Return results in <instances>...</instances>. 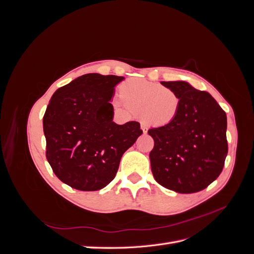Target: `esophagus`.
Returning a JSON list of instances; mask_svg holds the SVG:
<instances>
[{"label":"esophagus","mask_w":254,"mask_h":254,"mask_svg":"<svg viewBox=\"0 0 254 254\" xmlns=\"http://www.w3.org/2000/svg\"><path fill=\"white\" fill-rule=\"evenodd\" d=\"M141 128H142V130H143V132H144V133L147 132L148 128H147V126H146L145 124H143V123H142V124H141Z\"/></svg>","instance_id":"esophagus-1"}]
</instances>
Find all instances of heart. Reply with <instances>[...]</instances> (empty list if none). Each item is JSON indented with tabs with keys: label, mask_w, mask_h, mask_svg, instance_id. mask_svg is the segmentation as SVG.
<instances>
[{
	"label": "heart",
	"mask_w": 254,
	"mask_h": 254,
	"mask_svg": "<svg viewBox=\"0 0 254 254\" xmlns=\"http://www.w3.org/2000/svg\"><path fill=\"white\" fill-rule=\"evenodd\" d=\"M113 105L120 109L129 108L139 113L146 124L166 126L177 118L180 109V97L172 89L144 79L131 78L121 84L120 96Z\"/></svg>",
	"instance_id": "b5f03b06"
}]
</instances>
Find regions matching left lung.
Returning <instances> with one entry per match:
<instances>
[{
    "instance_id": "8db88e82",
    "label": "left lung",
    "mask_w": 254,
    "mask_h": 254,
    "mask_svg": "<svg viewBox=\"0 0 254 254\" xmlns=\"http://www.w3.org/2000/svg\"><path fill=\"white\" fill-rule=\"evenodd\" d=\"M180 97L177 118L151 128L155 141L149 153L151 172L161 186L177 193L204 190L217 179L228 153L227 115L205 91L187 81H161Z\"/></svg>"
}]
</instances>
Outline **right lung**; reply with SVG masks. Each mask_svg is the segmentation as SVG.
Instances as JSON below:
<instances>
[{
    "mask_svg": "<svg viewBox=\"0 0 254 254\" xmlns=\"http://www.w3.org/2000/svg\"><path fill=\"white\" fill-rule=\"evenodd\" d=\"M123 76L90 73L59 88L43 117L47 159L58 179L79 190H102L143 131L140 123L113 122L111 104Z\"/></svg>",
    "mask_w": 254,
    "mask_h": 254,
    "instance_id": "obj_1",
    "label": "right lung"
}]
</instances>
